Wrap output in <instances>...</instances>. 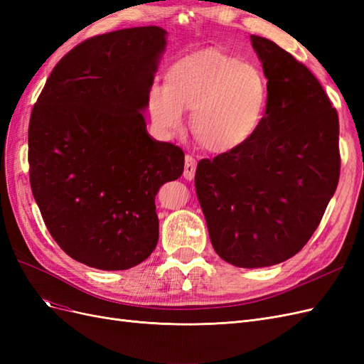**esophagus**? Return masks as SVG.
I'll return each mask as SVG.
<instances>
[{"mask_svg": "<svg viewBox=\"0 0 364 364\" xmlns=\"http://www.w3.org/2000/svg\"><path fill=\"white\" fill-rule=\"evenodd\" d=\"M196 165L197 161L191 156V155H186L185 156V168H183V178L186 181H193L194 179V173H196Z\"/></svg>", "mask_w": 364, "mask_h": 364, "instance_id": "esophagus-1", "label": "esophagus"}]
</instances>
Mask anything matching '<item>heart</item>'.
I'll use <instances>...</instances> for the list:
<instances>
[{
	"label": "heart",
	"mask_w": 364,
	"mask_h": 364,
	"mask_svg": "<svg viewBox=\"0 0 364 364\" xmlns=\"http://www.w3.org/2000/svg\"><path fill=\"white\" fill-rule=\"evenodd\" d=\"M164 82L149 91L153 123L173 134L183 124V111H191L193 136L217 155L243 149L267 114L266 75L225 50L209 47L176 59Z\"/></svg>",
	"instance_id": "heart-1"
}]
</instances>
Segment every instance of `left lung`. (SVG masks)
<instances>
[{
    "label": "left lung",
    "instance_id": "left-lung-1",
    "mask_svg": "<svg viewBox=\"0 0 364 364\" xmlns=\"http://www.w3.org/2000/svg\"><path fill=\"white\" fill-rule=\"evenodd\" d=\"M250 41L269 82L266 118L243 149L200 159L194 176L214 250L245 269L294 257L340 178L338 115L321 82L274 42Z\"/></svg>",
    "mask_w": 364,
    "mask_h": 364
}]
</instances>
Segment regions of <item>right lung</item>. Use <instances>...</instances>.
Wrapping results in <instances>:
<instances>
[{"label":"right lung","instance_id":"add662e5","mask_svg":"<svg viewBox=\"0 0 364 364\" xmlns=\"http://www.w3.org/2000/svg\"><path fill=\"white\" fill-rule=\"evenodd\" d=\"M164 48L155 26L86 39L33 106L31 193L59 247L94 269L126 270L151 255L156 193L183 171L182 149L151 139L141 114Z\"/></svg>","mask_w":364,"mask_h":364}]
</instances>
